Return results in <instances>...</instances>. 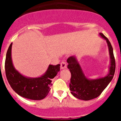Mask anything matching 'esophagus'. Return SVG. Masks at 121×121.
<instances>
[{
  "instance_id": "1",
  "label": "esophagus",
  "mask_w": 121,
  "mask_h": 121,
  "mask_svg": "<svg viewBox=\"0 0 121 121\" xmlns=\"http://www.w3.org/2000/svg\"><path fill=\"white\" fill-rule=\"evenodd\" d=\"M67 67V63L65 61H62L61 63H60V68L62 69H64Z\"/></svg>"
}]
</instances>
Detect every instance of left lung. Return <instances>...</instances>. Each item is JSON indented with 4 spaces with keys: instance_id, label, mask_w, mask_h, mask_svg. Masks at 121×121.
Wrapping results in <instances>:
<instances>
[{
    "instance_id": "1",
    "label": "left lung",
    "mask_w": 121,
    "mask_h": 121,
    "mask_svg": "<svg viewBox=\"0 0 121 121\" xmlns=\"http://www.w3.org/2000/svg\"><path fill=\"white\" fill-rule=\"evenodd\" d=\"M100 35L106 40L110 55V73L107 76L99 78L98 79H88L82 73L81 67L75 57L71 56L67 59V63L68 64L67 67L71 73L70 83L71 93L74 97L81 100H89L99 96L111 82L115 74L116 63L113 54V47L107 37H105L102 33H100Z\"/></svg>"
}]
</instances>
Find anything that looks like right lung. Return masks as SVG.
Masks as SVG:
<instances>
[{
	"label": "right lung",
	"mask_w": 121,
	"mask_h": 121,
	"mask_svg": "<svg viewBox=\"0 0 121 121\" xmlns=\"http://www.w3.org/2000/svg\"><path fill=\"white\" fill-rule=\"evenodd\" d=\"M11 43L6 53L5 62V74L11 88L21 96L32 100H41L45 98L52 85V79L60 70V64L50 65L44 75L37 78H28L15 70L11 60Z\"/></svg>",
	"instance_id": "add662e5"
}]
</instances>
